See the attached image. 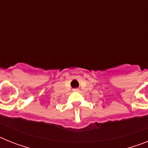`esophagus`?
<instances>
[{
    "mask_svg": "<svg viewBox=\"0 0 148 148\" xmlns=\"http://www.w3.org/2000/svg\"><path fill=\"white\" fill-rule=\"evenodd\" d=\"M73 90H74V92H78V91H79V89H74Z\"/></svg>",
    "mask_w": 148,
    "mask_h": 148,
    "instance_id": "34e87169",
    "label": "esophagus"
}]
</instances>
